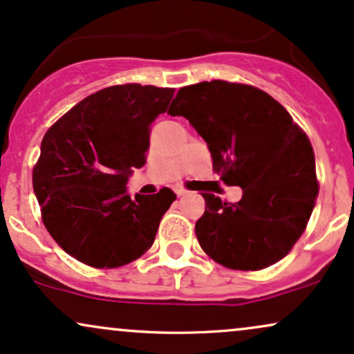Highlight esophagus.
<instances>
[{
  "label": "esophagus",
  "mask_w": 354,
  "mask_h": 354,
  "mask_svg": "<svg viewBox=\"0 0 354 354\" xmlns=\"http://www.w3.org/2000/svg\"><path fill=\"white\" fill-rule=\"evenodd\" d=\"M176 194L178 195V197H184V195H187V190L182 189V187H177L176 189Z\"/></svg>",
  "instance_id": "esophagus-1"
}]
</instances>
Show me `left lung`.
Listing matches in <instances>:
<instances>
[{
	"label": "left lung",
	"mask_w": 354,
	"mask_h": 354,
	"mask_svg": "<svg viewBox=\"0 0 354 354\" xmlns=\"http://www.w3.org/2000/svg\"><path fill=\"white\" fill-rule=\"evenodd\" d=\"M202 136L214 170L242 198L222 202L203 194L195 223L203 252L234 270L277 263L300 239L318 197L308 137L272 95L227 81L182 87L169 109Z\"/></svg>",
	"instance_id": "left-lung-1"
}]
</instances>
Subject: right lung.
I'll return each mask as SVG.
<instances>
[{"label":"right lung","mask_w":354,"mask_h":354,"mask_svg":"<svg viewBox=\"0 0 354 354\" xmlns=\"http://www.w3.org/2000/svg\"><path fill=\"white\" fill-rule=\"evenodd\" d=\"M172 97L167 87H106L44 134L32 189L48 232L76 260L118 268L152 247L176 194L164 187L131 197L126 185L132 169L145 164L151 124Z\"/></svg>","instance_id":"1"}]
</instances>
